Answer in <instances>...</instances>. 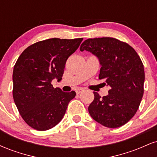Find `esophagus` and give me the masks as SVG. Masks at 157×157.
Masks as SVG:
<instances>
[{
  "label": "esophagus",
  "instance_id": "esophagus-1",
  "mask_svg": "<svg viewBox=\"0 0 157 157\" xmlns=\"http://www.w3.org/2000/svg\"><path fill=\"white\" fill-rule=\"evenodd\" d=\"M83 91H84L83 89H77V91H76V93L77 94H79L82 93Z\"/></svg>",
  "mask_w": 157,
  "mask_h": 157
}]
</instances>
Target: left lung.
Listing matches in <instances>:
<instances>
[{
	"instance_id": "left-lung-1",
	"label": "left lung",
	"mask_w": 157,
	"mask_h": 157,
	"mask_svg": "<svg viewBox=\"0 0 157 157\" xmlns=\"http://www.w3.org/2000/svg\"><path fill=\"white\" fill-rule=\"evenodd\" d=\"M80 50L98 58L99 79L110 87L107 96L94 92L89 106L91 117L111 128L125 125L134 116L143 96L145 71L140 57L131 46L113 37L87 39Z\"/></svg>"
}]
</instances>
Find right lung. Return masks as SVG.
<instances>
[{
  "mask_svg": "<svg viewBox=\"0 0 157 157\" xmlns=\"http://www.w3.org/2000/svg\"><path fill=\"white\" fill-rule=\"evenodd\" d=\"M82 38H51L31 45L14 66L13 98L20 114L32 128L46 131L61 121L75 91L54 88L52 81L62 80L65 65Z\"/></svg>",
  "mask_w": 157,
  "mask_h": 157,
  "instance_id": "obj_1",
  "label": "right lung"
}]
</instances>
